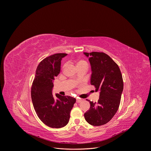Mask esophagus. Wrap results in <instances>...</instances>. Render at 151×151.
<instances>
[{
  "label": "esophagus",
  "mask_w": 151,
  "mask_h": 151,
  "mask_svg": "<svg viewBox=\"0 0 151 151\" xmlns=\"http://www.w3.org/2000/svg\"><path fill=\"white\" fill-rule=\"evenodd\" d=\"M82 101V100L81 99H76V102H77V103H80V102H81Z\"/></svg>",
  "instance_id": "obj_1"
}]
</instances>
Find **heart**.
I'll return each mask as SVG.
<instances>
[{
    "mask_svg": "<svg viewBox=\"0 0 151 151\" xmlns=\"http://www.w3.org/2000/svg\"><path fill=\"white\" fill-rule=\"evenodd\" d=\"M85 63H86V62L84 61H83V60H80V61H79L77 63L76 66H78V65H80V64H85Z\"/></svg>",
    "mask_w": 151,
    "mask_h": 151,
    "instance_id": "b5f03b06",
    "label": "heart"
}]
</instances>
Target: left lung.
I'll return each instance as SVG.
<instances>
[{
    "label": "left lung",
    "instance_id": "1",
    "mask_svg": "<svg viewBox=\"0 0 151 151\" xmlns=\"http://www.w3.org/2000/svg\"><path fill=\"white\" fill-rule=\"evenodd\" d=\"M91 68V84L100 92L98 102L90 101V108L84 114L85 120L94 126L104 125L116 113L121 101L124 83L118 64L104 52H83Z\"/></svg>",
    "mask_w": 151,
    "mask_h": 151
}]
</instances>
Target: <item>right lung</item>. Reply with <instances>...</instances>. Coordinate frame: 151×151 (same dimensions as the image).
Wrapping results in <instances>:
<instances>
[{"mask_svg": "<svg viewBox=\"0 0 151 151\" xmlns=\"http://www.w3.org/2000/svg\"><path fill=\"white\" fill-rule=\"evenodd\" d=\"M58 53L44 58L36 70L31 88V97L35 112L39 118L47 126L59 128L66 126L70 113L76 102L70 96L52 95L53 81L60 72L61 61L66 56Z\"/></svg>", "mask_w": 151, "mask_h": 151, "instance_id": "1", "label": "right lung"}]
</instances>
